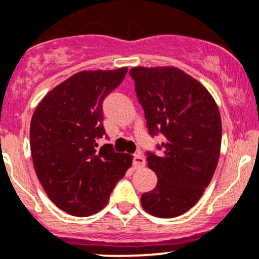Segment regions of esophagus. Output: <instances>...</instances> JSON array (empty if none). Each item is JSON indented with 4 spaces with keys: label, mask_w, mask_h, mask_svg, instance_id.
I'll list each match as a JSON object with an SVG mask.
<instances>
[{
    "label": "esophagus",
    "mask_w": 259,
    "mask_h": 259,
    "mask_svg": "<svg viewBox=\"0 0 259 259\" xmlns=\"http://www.w3.org/2000/svg\"><path fill=\"white\" fill-rule=\"evenodd\" d=\"M133 164L137 168H140L143 167L144 165H145V160H144V157L141 156L140 154H135L134 155V160H133Z\"/></svg>",
    "instance_id": "obj_1"
}]
</instances>
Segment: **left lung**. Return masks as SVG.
Instances as JSON below:
<instances>
[{
	"instance_id": "1",
	"label": "left lung",
	"mask_w": 259,
	"mask_h": 259,
	"mask_svg": "<svg viewBox=\"0 0 259 259\" xmlns=\"http://www.w3.org/2000/svg\"><path fill=\"white\" fill-rule=\"evenodd\" d=\"M149 134L162 143L146 152L156 174L154 190L141 195L144 209L172 219L194 207L208 186L220 157L222 124L207 89L174 67L130 69Z\"/></svg>"
}]
</instances>
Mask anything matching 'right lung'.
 Returning a JSON list of instances; mask_svg holds the SVG:
<instances>
[{
    "mask_svg": "<svg viewBox=\"0 0 259 259\" xmlns=\"http://www.w3.org/2000/svg\"><path fill=\"white\" fill-rule=\"evenodd\" d=\"M126 72L77 73L52 89L32 116L29 141L38 180L52 202L72 216L104 208L132 166V155L116 152L111 144L98 148L105 135L103 102Z\"/></svg>",
    "mask_w": 259,
    "mask_h": 259,
    "instance_id": "right-lung-1",
    "label": "right lung"
}]
</instances>
